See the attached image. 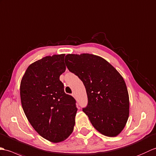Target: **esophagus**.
Listing matches in <instances>:
<instances>
[{
  "label": "esophagus",
  "mask_w": 156,
  "mask_h": 156,
  "mask_svg": "<svg viewBox=\"0 0 156 156\" xmlns=\"http://www.w3.org/2000/svg\"><path fill=\"white\" fill-rule=\"evenodd\" d=\"M72 95H73V98H76V95H75V93H73V94H72Z\"/></svg>",
  "instance_id": "obj_1"
}]
</instances>
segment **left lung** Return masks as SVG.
I'll return each mask as SVG.
<instances>
[{
    "mask_svg": "<svg viewBox=\"0 0 156 156\" xmlns=\"http://www.w3.org/2000/svg\"><path fill=\"white\" fill-rule=\"evenodd\" d=\"M65 62L85 85L88 105L83 111L93 126L105 136H118L129 114V94L122 76L98 55L68 54Z\"/></svg>",
    "mask_w": 156,
    "mask_h": 156,
    "instance_id": "left-lung-1",
    "label": "left lung"
}]
</instances>
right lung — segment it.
Instances as JSON below:
<instances>
[{
  "label": "right lung",
  "mask_w": 156,
  "mask_h": 156,
  "mask_svg": "<svg viewBox=\"0 0 156 156\" xmlns=\"http://www.w3.org/2000/svg\"><path fill=\"white\" fill-rule=\"evenodd\" d=\"M65 54L46 56L30 64L23 75L20 95L30 125L44 139L63 141L72 133L77 109L64 91L60 75L65 71Z\"/></svg>",
  "instance_id": "right-lung-1"
}]
</instances>
